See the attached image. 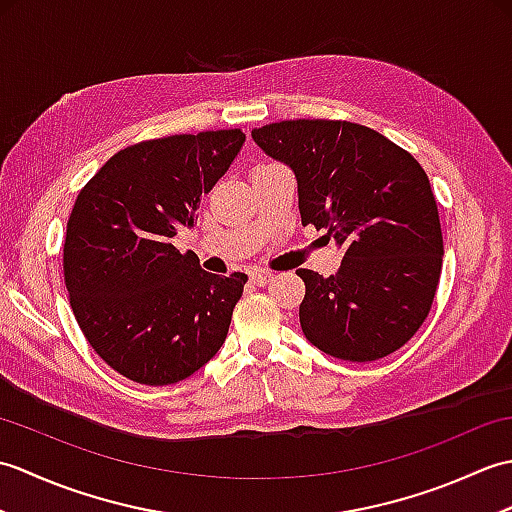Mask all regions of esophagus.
Returning <instances> with one entry per match:
<instances>
[{"label":"esophagus","mask_w":512,"mask_h":512,"mask_svg":"<svg viewBox=\"0 0 512 512\" xmlns=\"http://www.w3.org/2000/svg\"><path fill=\"white\" fill-rule=\"evenodd\" d=\"M250 279H253L257 286H266L268 281H273V273H266V270H255V273L250 275Z\"/></svg>","instance_id":"1"}]
</instances>
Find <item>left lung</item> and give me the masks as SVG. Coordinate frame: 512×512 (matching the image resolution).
<instances>
[{
  "mask_svg": "<svg viewBox=\"0 0 512 512\" xmlns=\"http://www.w3.org/2000/svg\"><path fill=\"white\" fill-rule=\"evenodd\" d=\"M253 140L295 171L301 224L345 250L336 275L297 270L306 339L354 363L400 350L427 319L444 255L418 160L374 129L323 118L264 125Z\"/></svg>",
  "mask_w": 512,
  "mask_h": 512,
  "instance_id": "left-lung-1",
  "label": "left lung"
}]
</instances>
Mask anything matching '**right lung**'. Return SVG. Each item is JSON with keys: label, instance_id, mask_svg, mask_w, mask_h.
<instances>
[{"label": "right lung", "instance_id": "1", "mask_svg": "<svg viewBox=\"0 0 512 512\" xmlns=\"http://www.w3.org/2000/svg\"><path fill=\"white\" fill-rule=\"evenodd\" d=\"M246 140L239 129L167 136L114 154L81 189L63 275L92 350L140 385H173L220 350L246 275H211L171 244Z\"/></svg>", "mask_w": 512, "mask_h": 512}]
</instances>
